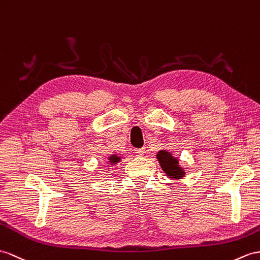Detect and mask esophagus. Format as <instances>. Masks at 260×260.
I'll return each mask as SVG.
<instances>
[{
    "mask_svg": "<svg viewBox=\"0 0 260 260\" xmlns=\"http://www.w3.org/2000/svg\"><path fill=\"white\" fill-rule=\"evenodd\" d=\"M135 153L139 156H142L144 153H145V150L144 148H141V149H135Z\"/></svg>",
    "mask_w": 260,
    "mask_h": 260,
    "instance_id": "34e87169",
    "label": "esophagus"
}]
</instances>
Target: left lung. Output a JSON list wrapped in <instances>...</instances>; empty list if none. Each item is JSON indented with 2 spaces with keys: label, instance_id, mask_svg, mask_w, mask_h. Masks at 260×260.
I'll list each match as a JSON object with an SVG mask.
<instances>
[{
  "label": "left lung",
  "instance_id": "1",
  "mask_svg": "<svg viewBox=\"0 0 260 260\" xmlns=\"http://www.w3.org/2000/svg\"><path fill=\"white\" fill-rule=\"evenodd\" d=\"M156 157L160 163L161 169L170 179L179 180L185 175L184 170L180 167L179 159H176L167 150H161L157 152Z\"/></svg>",
  "mask_w": 260,
  "mask_h": 260
}]
</instances>
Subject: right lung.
Instances as JSON below:
<instances>
[{"label": "right lung", "instance_id": "right-lung-1", "mask_svg": "<svg viewBox=\"0 0 260 260\" xmlns=\"http://www.w3.org/2000/svg\"><path fill=\"white\" fill-rule=\"evenodd\" d=\"M120 160H121V157H120L119 155H117V154H112V155H110L109 157H108V163L109 164H116V163H118V162H120Z\"/></svg>", "mask_w": 260, "mask_h": 260}]
</instances>
